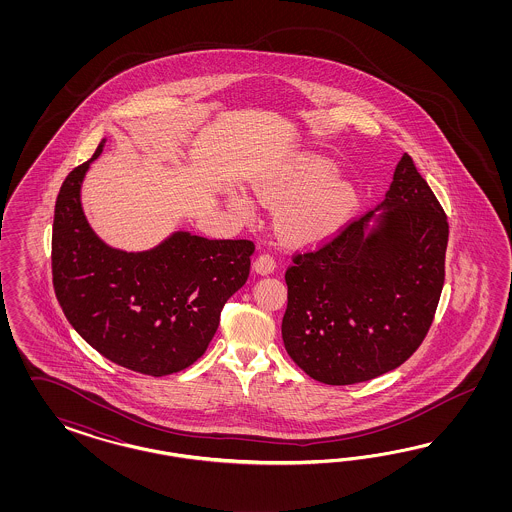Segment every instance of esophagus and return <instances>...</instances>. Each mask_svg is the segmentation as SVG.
<instances>
[{
  "instance_id": "obj_1",
  "label": "esophagus",
  "mask_w": 512,
  "mask_h": 512,
  "mask_svg": "<svg viewBox=\"0 0 512 512\" xmlns=\"http://www.w3.org/2000/svg\"><path fill=\"white\" fill-rule=\"evenodd\" d=\"M253 268H255V272H259V274H270V272H274V268H276V259H274L272 253H261V255L255 259Z\"/></svg>"
}]
</instances>
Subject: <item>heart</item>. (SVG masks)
<instances>
[{"label": "heart", "instance_id": "heart-1", "mask_svg": "<svg viewBox=\"0 0 512 512\" xmlns=\"http://www.w3.org/2000/svg\"><path fill=\"white\" fill-rule=\"evenodd\" d=\"M336 165L321 155H298L274 171L266 172L257 193L266 204L278 206L281 233L298 242H315L336 233L349 219L357 193L341 178H330ZM234 210L253 217L255 210L246 195H234Z\"/></svg>", "mask_w": 512, "mask_h": 512}]
</instances>
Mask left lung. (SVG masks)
<instances>
[{"label": "left lung", "instance_id": "obj_1", "mask_svg": "<svg viewBox=\"0 0 512 512\" xmlns=\"http://www.w3.org/2000/svg\"><path fill=\"white\" fill-rule=\"evenodd\" d=\"M381 207L378 229L366 235ZM447 242V214L403 154L385 201L293 255L281 321L289 357L326 385L362 383L398 368L434 323Z\"/></svg>", "mask_w": 512, "mask_h": 512}]
</instances>
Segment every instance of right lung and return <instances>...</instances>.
Returning a JSON list of instances; mask_svg holds the SVG:
<instances>
[{"mask_svg":"<svg viewBox=\"0 0 512 512\" xmlns=\"http://www.w3.org/2000/svg\"><path fill=\"white\" fill-rule=\"evenodd\" d=\"M63 180L52 225V285L67 321L110 362L161 377L186 370L216 334L225 302L248 281L251 240L174 233L142 253L101 242L80 206L93 159Z\"/></svg>","mask_w":512,"mask_h":512,"instance_id":"1","label":"right lung"}]
</instances>
